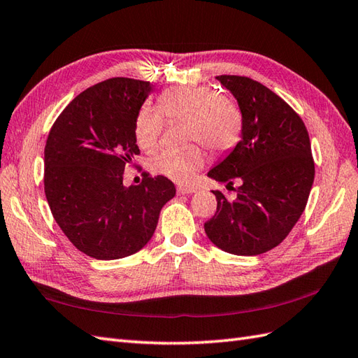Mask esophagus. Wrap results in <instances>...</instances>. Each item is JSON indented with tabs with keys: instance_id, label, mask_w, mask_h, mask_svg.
Returning <instances> with one entry per match:
<instances>
[{
	"instance_id": "34e87169",
	"label": "esophagus",
	"mask_w": 358,
	"mask_h": 358,
	"mask_svg": "<svg viewBox=\"0 0 358 358\" xmlns=\"http://www.w3.org/2000/svg\"><path fill=\"white\" fill-rule=\"evenodd\" d=\"M178 194H180V195L195 194V189H192V187H178Z\"/></svg>"
}]
</instances>
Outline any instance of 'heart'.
Masks as SVG:
<instances>
[{
    "instance_id": "heart-1",
    "label": "heart",
    "mask_w": 358,
    "mask_h": 358,
    "mask_svg": "<svg viewBox=\"0 0 358 358\" xmlns=\"http://www.w3.org/2000/svg\"><path fill=\"white\" fill-rule=\"evenodd\" d=\"M160 111L168 119L187 120V140L201 141L212 151H227L239 140L241 117L226 97L209 87H177L160 96ZM155 108L145 105L136 119V140L143 151L159 146L163 119ZM204 152L198 146L166 151L152 160V168L169 180L186 185L203 168Z\"/></svg>"
}]
</instances>
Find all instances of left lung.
I'll list each match as a JSON object with an SVG mask.
<instances>
[{
    "label": "left lung",
    "mask_w": 358,
    "mask_h": 358,
    "mask_svg": "<svg viewBox=\"0 0 358 358\" xmlns=\"http://www.w3.org/2000/svg\"><path fill=\"white\" fill-rule=\"evenodd\" d=\"M236 99L241 140L207 172L227 182L241 181L236 198L218 190L217 213L204 224L212 244L238 256L271 250L296 226L314 181L311 143L302 119L271 90L243 76H217Z\"/></svg>",
    "instance_id": "1"
}]
</instances>
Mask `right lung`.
Listing matches in <instances>:
<instances>
[{
  "instance_id": "1",
  "label": "right lung",
  "mask_w": 358,
  "mask_h": 358,
  "mask_svg": "<svg viewBox=\"0 0 358 358\" xmlns=\"http://www.w3.org/2000/svg\"><path fill=\"white\" fill-rule=\"evenodd\" d=\"M149 82L113 78L66 105L44 151V189L57 226L70 243L94 259L113 261L141 250L152 238L173 182L145 176L124 186V166L140 154L136 119Z\"/></svg>"
}]
</instances>
